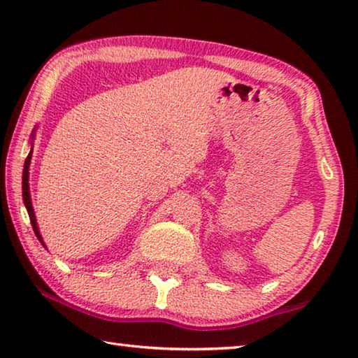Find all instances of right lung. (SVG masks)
Masks as SVG:
<instances>
[{"label": "right lung", "mask_w": 358, "mask_h": 358, "mask_svg": "<svg viewBox=\"0 0 358 358\" xmlns=\"http://www.w3.org/2000/svg\"><path fill=\"white\" fill-rule=\"evenodd\" d=\"M31 154H33V150L28 154L27 160H24V168H23V201L24 206H27V210H28V215H29V220L31 224H33V229H34V234L37 236V239L42 242V237L39 233V228H37V223H36V217H34V210H33V204H31V198H29V185H28V171H29V160H31ZM43 245V242H42Z\"/></svg>", "instance_id": "1"}]
</instances>
